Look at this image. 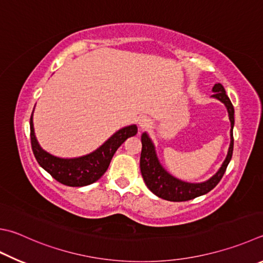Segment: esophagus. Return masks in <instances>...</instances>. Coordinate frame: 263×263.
Returning <instances> with one entry per match:
<instances>
[{"label":"esophagus","mask_w":263,"mask_h":263,"mask_svg":"<svg viewBox=\"0 0 263 263\" xmlns=\"http://www.w3.org/2000/svg\"><path fill=\"white\" fill-rule=\"evenodd\" d=\"M138 124H139V126H140V128H148L151 125H152V121L148 117H146V116H142L140 119H139V122H138Z\"/></svg>","instance_id":"esophagus-1"}]
</instances>
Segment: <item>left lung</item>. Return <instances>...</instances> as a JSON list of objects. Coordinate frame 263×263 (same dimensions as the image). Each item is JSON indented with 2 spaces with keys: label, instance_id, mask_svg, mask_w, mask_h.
<instances>
[{
  "label": "left lung",
  "instance_id": "left-lung-1",
  "mask_svg": "<svg viewBox=\"0 0 263 263\" xmlns=\"http://www.w3.org/2000/svg\"><path fill=\"white\" fill-rule=\"evenodd\" d=\"M214 94L213 98L217 99L224 103V106L228 109L229 119L231 123V131H230V147H229L228 155L224 160L223 164L218 171L215 174L212 178L203 181V183H187L178 178L174 177L170 175L163 166L161 165L159 159H157L155 146L153 144L152 139L147 133H142L141 136V155H140V170L142 178L145 180V184L153 193L168 201H187L192 200L200 195H203L212 191L216 186L219 180L222 179L224 173H226L227 166L230 162L233 152V125H235V109H233L230 99L226 93L221 84H215L213 87Z\"/></svg>",
  "mask_w": 263,
  "mask_h": 263
}]
</instances>
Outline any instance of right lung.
Wrapping results in <instances>:
<instances>
[{
  "mask_svg": "<svg viewBox=\"0 0 263 263\" xmlns=\"http://www.w3.org/2000/svg\"><path fill=\"white\" fill-rule=\"evenodd\" d=\"M30 128L32 151L37 163L57 181L73 187L89 185L101 178L118 147L138 132L137 125L125 126L114 133L102 146L89 154L73 159H62L49 154L39 145L33 127V114L30 119Z\"/></svg>",
  "mask_w": 263,
  "mask_h": 263,
  "instance_id": "right-lung-1",
  "label": "right lung"
}]
</instances>
